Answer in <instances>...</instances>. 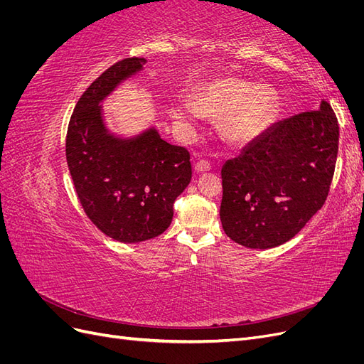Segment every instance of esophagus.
Returning <instances> with one entry per match:
<instances>
[{"label": "esophagus", "mask_w": 364, "mask_h": 364, "mask_svg": "<svg viewBox=\"0 0 364 364\" xmlns=\"http://www.w3.org/2000/svg\"><path fill=\"white\" fill-rule=\"evenodd\" d=\"M194 170L197 171V173H205V171H209L211 170V164H209L208 161H197L196 162V165H194Z\"/></svg>", "instance_id": "34e87169"}]
</instances>
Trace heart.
Instances as JSON below:
<instances>
[{"label":"heart","instance_id":"b5f03b06","mask_svg":"<svg viewBox=\"0 0 364 364\" xmlns=\"http://www.w3.org/2000/svg\"><path fill=\"white\" fill-rule=\"evenodd\" d=\"M193 102L179 100L171 107V117L181 126H190L202 115L222 117L220 134L232 144H246L258 138L277 109V97L269 87L237 79H218L199 87L193 94Z\"/></svg>","mask_w":364,"mask_h":364}]
</instances>
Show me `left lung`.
Instances as JSON below:
<instances>
[{
    "instance_id": "8db88e82",
    "label": "left lung",
    "mask_w": 364,
    "mask_h": 364,
    "mask_svg": "<svg viewBox=\"0 0 364 364\" xmlns=\"http://www.w3.org/2000/svg\"><path fill=\"white\" fill-rule=\"evenodd\" d=\"M337 151L338 121L325 100L272 124L222 167L225 234L250 249L291 240L323 206Z\"/></svg>"
}]
</instances>
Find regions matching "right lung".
Masks as SVG:
<instances>
[{
  "label": "right lung",
  "instance_id": "obj_1",
  "mask_svg": "<svg viewBox=\"0 0 364 364\" xmlns=\"http://www.w3.org/2000/svg\"><path fill=\"white\" fill-rule=\"evenodd\" d=\"M146 59L109 67L77 102L67 132V162L83 211L103 234L121 243L161 235L178 196L191 181L190 151L164 141L156 129L123 139L109 134L100 103Z\"/></svg>",
  "mask_w": 364,
  "mask_h": 364
}]
</instances>
